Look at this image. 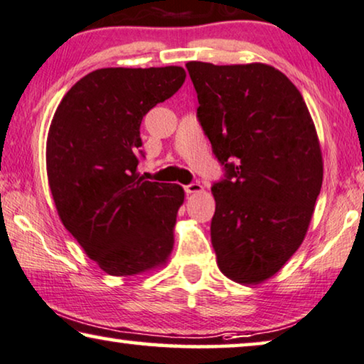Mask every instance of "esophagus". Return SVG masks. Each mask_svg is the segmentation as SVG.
Here are the masks:
<instances>
[{"mask_svg":"<svg viewBox=\"0 0 364 364\" xmlns=\"http://www.w3.org/2000/svg\"><path fill=\"white\" fill-rule=\"evenodd\" d=\"M183 191H186L187 193H200V192H203V187L200 186L198 182H192V183H188V186L183 187Z\"/></svg>","mask_w":364,"mask_h":364,"instance_id":"34e87169","label":"esophagus"}]
</instances>
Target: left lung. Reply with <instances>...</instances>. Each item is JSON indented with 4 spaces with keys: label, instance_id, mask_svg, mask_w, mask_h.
Returning a JSON list of instances; mask_svg holds the SVG:
<instances>
[{
    "label": "left lung",
    "instance_id": "1",
    "mask_svg": "<svg viewBox=\"0 0 364 364\" xmlns=\"http://www.w3.org/2000/svg\"><path fill=\"white\" fill-rule=\"evenodd\" d=\"M197 118L225 167L215 182L212 245L240 284L272 277L299 250L322 188L315 124L297 87L271 65H186Z\"/></svg>",
    "mask_w": 364,
    "mask_h": 364
}]
</instances>
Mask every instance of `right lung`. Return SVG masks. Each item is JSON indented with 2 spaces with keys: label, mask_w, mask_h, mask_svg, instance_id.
I'll use <instances>...</instances> for the list:
<instances>
[{
  "label": "right lung",
  "mask_w": 364,
  "mask_h": 364,
  "mask_svg": "<svg viewBox=\"0 0 364 364\" xmlns=\"http://www.w3.org/2000/svg\"><path fill=\"white\" fill-rule=\"evenodd\" d=\"M186 82L182 67L98 68L65 93L47 134L57 213L87 256L112 276L164 264L183 203L177 183L138 173L139 126Z\"/></svg>",
  "instance_id": "add662e5"
}]
</instances>
